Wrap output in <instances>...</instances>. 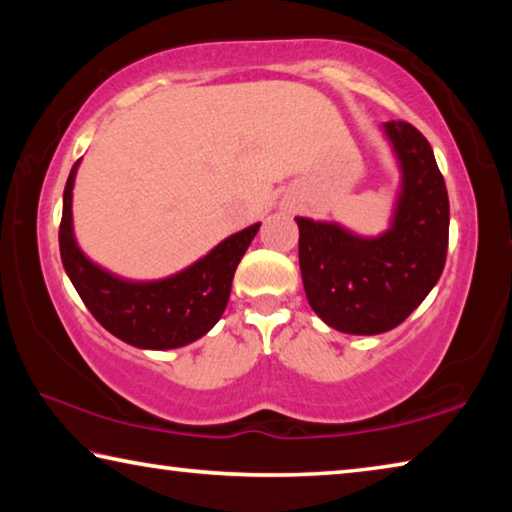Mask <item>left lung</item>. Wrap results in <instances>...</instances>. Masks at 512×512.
Masks as SVG:
<instances>
[{
    "label": "left lung",
    "instance_id": "1",
    "mask_svg": "<svg viewBox=\"0 0 512 512\" xmlns=\"http://www.w3.org/2000/svg\"><path fill=\"white\" fill-rule=\"evenodd\" d=\"M402 167L393 225L363 239L336 223L296 216L302 284L311 309L345 334H381L409 318L447 259L449 198L433 151L409 121H386Z\"/></svg>",
    "mask_w": 512,
    "mask_h": 512
}]
</instances>
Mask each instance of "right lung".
I'll list each match as a JSON object with an SVG mask.
<instances>
[{
	"label": "right lung",
	"instance_id": "1",
	"mask_svg": "<svg viewBox=\"0 0 512 512\" xmlns=\"http://www.w3.org/2000/svg\"><path fill=\"white\" fill-rule=\"evenodd\" d=\"M79 162L69 171L63 194L58 244L65 273L99 323L128 345L171 350L210 332L228 305L232 277L257 235L259 223L221 241L185 271L155 282H128L110 275L76 246L72 230V187Z\"/></svg>",
	"mask_w": 512,
	"mask_h": 512
}]
</instances>
